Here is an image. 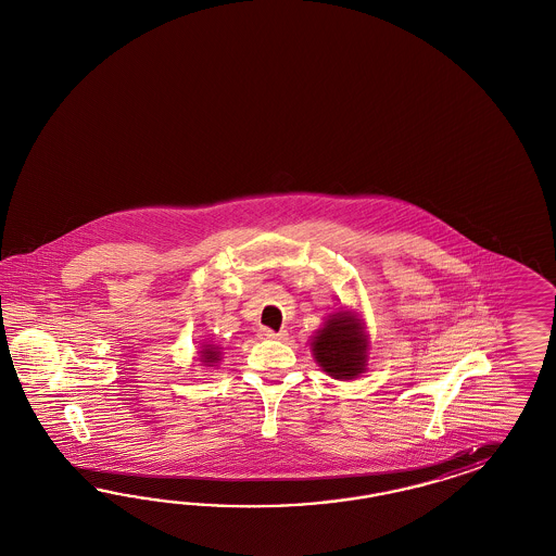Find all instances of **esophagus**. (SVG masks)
<instances>
[{
  "label": "esophagus",
  "instance_id": "34e87169",
  "mask_svg": "<svg viewBox=\"0 0 556 556\" xmlns=\"http://www.w3.org/2000/svg\"><path fill=\"white\" fill-rule=\"evenodd\" d=\"M286 332H273L269 328H261L258 330V338L261 340H286Z\"/></svg>",
  "mask_w": 556,
  "mask_h": 556
}]
</instances>
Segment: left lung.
I'll list each match as a JSON object with an SVG mask.
<instances>
[{
  "instance_id": "8db88e82",
  "label": "left lung",
  "mask_w": 556,
  "mask_h": 556,
  "mask_svg": "<svg viewBox=\"0 0 556 556\" xmlns=\"http://www.w3.org/2000/svg\"><path fill=\"white\" fill-rule=\"evenodd\" d=\"M312 354L326 375L340 381L356 379L367 370L369 334L365 320L353 309L328 314L309 342Z\"/></svg>"
}]
</instances>
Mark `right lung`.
I'll return each mask as SVG.
<instances>
[{
    "label": "right lung",
    "mask_w": 556,
    "mask_h": 556,
    "mask_svg": "<svg viewBox=\"0 0 556 556\" xmlns=\"http://www.w3.org/2000/svg\"><path fill=\"white\" fill-rule=\"evenodd\" d=\"M219 361H222V346L214 344L212 340L203 342L202 351H200V363H202L203 367L216 369Z\"/></svg>",
    "instance_id": "obj_1"
}]
</instances>
